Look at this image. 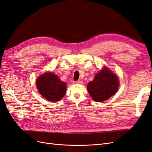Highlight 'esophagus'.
I'll return each instance as SVG.
<instances>
[{"label":"esophagus","mask_w":152,"mask_h":152,"mask_svg":"<svg viewBox=\"0 0 152 152\" xmlns=\"http://www.w3.org/2000/svg\"><path fill=\"white\" fill-rule=\"evenodd\" d=\"M75 82L77 84H82V82L81 80H77Z\"/></svg>","instance_id":"34e87169"}]
</instances>
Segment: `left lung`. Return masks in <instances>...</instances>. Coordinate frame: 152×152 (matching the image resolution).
<instances>
[{
    "instance_id": "left-lung-1",
    "label": "left lung",
    "mask_w": 152,
    "mask_h": 152,
    "mask_svg": "<svg viewBox=\"0 0 152 152\" xmlns=\"http://www.w3.org/2000/svg\"><path fill=\"white\" fill-rule=\"evenodd\" d=\"M119 87L118 78L107 67L104 66L96 74L93 81L87 84V91L96 102L107 100L116 93Z\"/></svg>"
}]
</instances>
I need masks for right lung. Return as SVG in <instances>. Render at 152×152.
I'll use <instances>...</instances> for the list:
<instances>
[{
	"mask_svg": "<svg viewBox=\"0 0 152 152\" xmlns=\"http://www.w3.org/2000/svg\"><path fill=\"white\" fill-rule=\"evenodd\" d=\"M39 93L50 102H58L66 94V84L52 72H46L39 76L36 81Z\"/></svg>",
	"mask_w": 152,
	"mask_h": 152,
	"instance_id": "obj_1",
	"label": "right lung"
}]
</instances>
